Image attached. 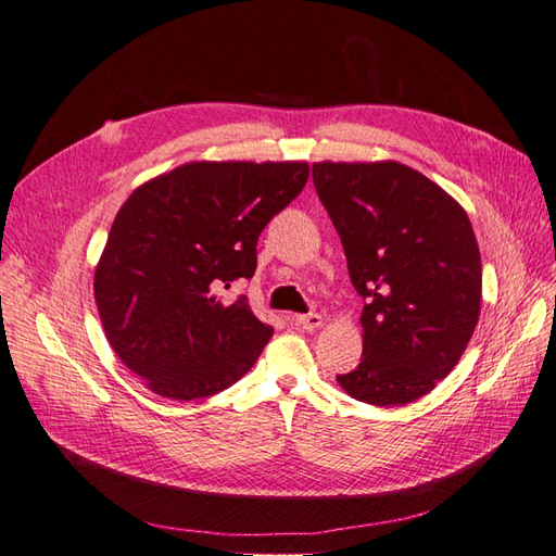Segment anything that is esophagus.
I'll use <instances>...</instances> for the list:
<instances>
[{
  "instance_id": "esophagus-1",
  "label": "esophagus",
  "mask_w": 556,
  "mask_h": 556,
  "mask_svg": "<svg viewBox=\"0 0 556 556\" xmlns=\"http://www.w3.org/2000/svg\"><path fill=\"white\" fill-rule=\"evenodd\" d=\"M293 321H295V327H301L303 331H315L321 327V315H317V313L299 315V317H293Z\"/></svg>"
}]
</instances>
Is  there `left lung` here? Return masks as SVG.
I'll return each mask as SVG.
<instances>
[{"mask_svg": "<svg viewBox=\"0 0 556 556\" xmlns=\"http://www.w3.org/2000/svg\"><path fill=\"white\" fill-rule=\"evenodd\" d=\"M363 307V359L339 374L359 403L407 405L459 363L481 313V253L469 215L397 161L313 165Z\"/></svg>", "mask_w": 556, "mask_h": 556, "instance_id": "obj_1", "label": "left lung"}]
</instances>
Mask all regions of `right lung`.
<instances>
[{
  "label": "right lung",
  "mask_w": 556,
  "mask_h": 556,
  "mask_svg": "<svg viewBox=\"0 0 556 556\" xmlns=\"http://www.w3.org/2000/svg\"><path fill=\"white\" fill-rule=\"evenodd\" d=\"M303 161H193L137 187L94 269L103 333L127 369L163 397L229 389L273 327L223 291L255 273L257 237L299 197Z\"/></svg>",
  "instance_id": "right-lung-1"
}]
</instances>
